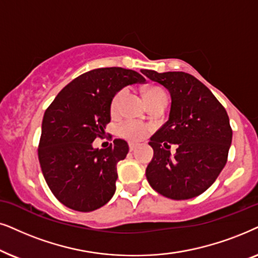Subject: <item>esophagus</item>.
I'll use <instances>...</instances> for the list:
<instances>
[{
    "label": "esophagus",
    "instance_id": "34e87169",
    "mask_svg": "<svg viewBox=\"0 0 258 258\" xmlns=\"http://www.w3.org/2000/svg\"><path fill=\"white\" fill-rule=\"evenodd\" d=\"M128 147H130V151H135L137 147H138V144L136 143H130L128 144Z\"/></svg>",
    "mask_w": 258,
    "mask_h": 258
}]
</instances>
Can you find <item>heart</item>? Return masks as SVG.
I'll list each match as a JSON object with an SVG mask.
<instances>
[{"label":"heart","mask_w":258,"mask_h":258,"mask_svg":"<svg viewBox=\"0 0 258 258\" xmlns=\"http://www.w3.org/2000/svg\"><path fill=\"white\" fill-rule=\"evenodd\" d=\"M126 91L125 89H120V91L116 92L114 94V97L112 98L111 101V113L112 114H115L118 113L119 108H120V104H121L123 97H125ZM165 92L163 89L159 87H149L145 91V98L146 100H150L151 98L156 97V95L163 94ZM150 128L147 125H144L142 122L135 121V120H127L120 126L119 128V133L120 136L123 137V138L130 139V140H140L143 138H145L149 133Z\"/></svg>","instance_id":"obj_1"}]
</instances>
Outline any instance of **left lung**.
<instances>
[{"label": "left lung", "instance_id": "1", "mask_svg": "<svg viewBox=\"0 0 258 258\" xmlns=\"http://www.w3.org/2000/svg\"><path fill=\"white\" fill-rule=\"evenodd\" d=\"M142 73L171 95L169 120L149 143L154 154L147 165V181L158 194L174 201L197 197L214 184L228 160L232 140L228 113L194 75L149 70ZM170 143L177 145L174 156Z\"/></svg>", "mask_w": 258, "mask_h": 258}]
</instances>
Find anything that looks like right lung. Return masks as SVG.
<instances>
[{
	"mask_svg": "<svg viewBox=\"0 0 258 258\" xmlns=\"http://www.w3.org/2000/svg\"><path fill=\"white\" fill-rule=\"evenodd\" d=\"M138 72L121 67L89 71L61 89L43 115L39 161L46 183L60 203L80 212L104 207L115 192L116 164L128 145L114 139L93 149L111 121V101L127 85L145 82Z\"/></svg>",
	"mask_w": 258,
	"mask_h": 258,
	"instance_id": "add662e5",
	"label": "right lung"
}]
</instances>
